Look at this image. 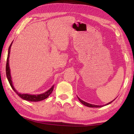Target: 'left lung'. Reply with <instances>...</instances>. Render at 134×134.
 I'll return each mask as SVG.
<instances>
[{
    "label": "left lung",
    "instance_id": "8db88e82",
    "mask_svg": "<svg viewBox=\"0 0 134 134\" xmlns=\"http://www.w3.org/2000/svg\"><path fill=\"white\" fill-rule=\"evenodd\" d=\"M78 97V99L79 100V101H80V102L83 104V105H85V106H87V107H89V108H101V107H103V106H105V105H109V104L111 103L113 101H114L115 100V99H114V100H113L110 102L109 103H107V104H106V105H100V106H99V105H92V104H90V103H87V102H86L82 100H81V99H80V98H79V97Z\"/></svg>",
    "mask_w": 134,
    "mask_h": 134
}]
</instances>
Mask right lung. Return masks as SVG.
<instances>
[{
    "instance_id": "1",
    "label": "right lung",
    "mask_w": 134,
    "mask_h": 134,
    "mask_svg": "<svg viewBox=\"0 0 134 134\" xmlns=\"http://www.w3.org/2000/svg\"><path fill=\"white\" fill-rule=\"evenodd\" d=\"M12 42L11 43L8 49V58H7V62H6V77H7L8 80L9 81V83L11 87L12 88V89L14 90L15 92L16 93L18 96L20 97H21L22 99L25 100H28L29 102H38L42 100H44L46 98H47L50 94L53 91L54 89V85L52 86V87L49 89L48 91L45 92V93L42 94H21L20 93L16 91L14 87H13L12 81V78H11L10 76V68H9V54L10 52V47L11 45L12 44Z\"/></svg>"
}]
</instances>
